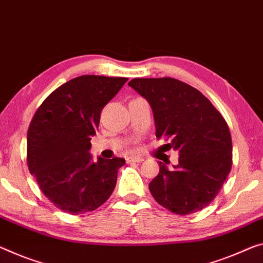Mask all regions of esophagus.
Segmentation results:
<instances>
[{
  "mask_svg": "<svg viewBox=\"0 0 263 263\" xmlns=\"http://www.w3.org/2000/svg\"><path fill=\"white\" fill-rule=\"evenodd\" d=\"M142 161H143V157H140V156H130L127 159L128 163H132V162L139 163V162H142Z\"/></svg>",
  "mask_w": 263,
  "mask_h": 263,
  "instance_id": "34e87169",
  "label": "esophagus"
}]
</instances>
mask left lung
<instances>
[{
	"mask_svg": "<svg viewBox=\"0 0 263 263\" xmlns=\"http://www.w3.org/2000/svg\"><path fill=\"white\" fill-rule=\"evenodd\" d=\"M148 101L156 137L169 140L165 151L179 152V164L149 183L159 204L179 215L201 211L219 194L233 163L232 136L226 120L195 88L172 78L133 79L128 83Z\"/></svg>",
	"mask_w": 263,
	"mask_h": 263,
	"instance_id": "8db88e82",
	"label": "left lung"
}]
</instances>
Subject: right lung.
Masks as SVG:
<instances>
[{"instance_id":"obj_1","label":"right lung","mask_w":263,"mask_h":263,"mask_svg":"<svg viewBox=\"0 0 263 263\" xmlns=\"http://www.w3.org/2000/svg\"><path fill=\"white\" fill-rule=\"evenodd\" d=\"M127 78L82 75L43 101L27 134V163L41 192L64 213L95 211L111 195L121 157L92 161L90 140L103 107Z\"/></svg>"}]
</instances>
